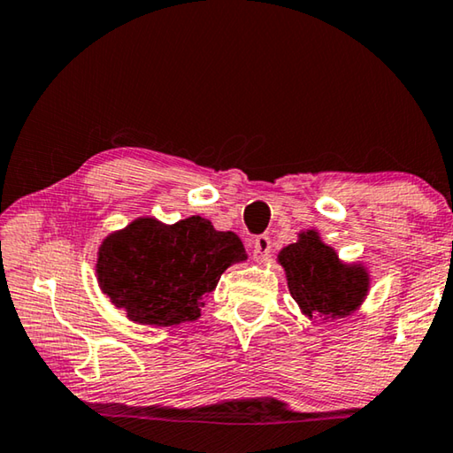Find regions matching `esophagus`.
<instances>
[{
	"instance_id": "esophagus-1",
	"label": "esophagus",
	"mask_w": 453,
	"mask_h": 453,
	"mask_svg": "<svg viewBox=\"0 0 453 453\" xmlns=\"http://www.w3.org/2000/svg\"><path fill=\"white\" fill-rule=\"evenodd\" d=\"M270 250H272V242L268 235H257L252 242V252L256 260H265V257L270 256Z\"/></svg>"
}]
</instances>
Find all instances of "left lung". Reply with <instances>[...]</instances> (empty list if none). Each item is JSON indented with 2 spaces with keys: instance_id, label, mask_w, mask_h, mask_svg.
<instances>
[{
  "instance_id": "left-lung-1",
  "label": "left lung",
  "mask_w": 453,
  "mask_h": 453,
  "mask_svg": "<svg viewBox=\"0 0 453 453\" xmlns=\"http://www.w3.org/2000/svg\"><path fill=\"white\" fill-rule=\"evenodd\" d=\"M278 264L286 272L292 298L308 319L350 317L369 294V270L358 262H342L317 229L300 232L296 242L280 250Z\"/></svg>"
}]
</instances>
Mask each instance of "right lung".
<instances>
[{"mask_svg": "<svg viewBox=\"0 0 453 453\" xmlns=\"http://www.w3.org/2000/svg\"><path fill=\"white\" fill-rule=\"evenodd\" d=\"M248 260L234 232L191 215L177 224L136 218L106 235L96 254L100 290L136 325L173 326L201 317L232 264Z\"/></svg>", "mask_w": 453, "mask_h": 453, "instance_id": "add662e5", "label": "right lung"}]
</instances>
